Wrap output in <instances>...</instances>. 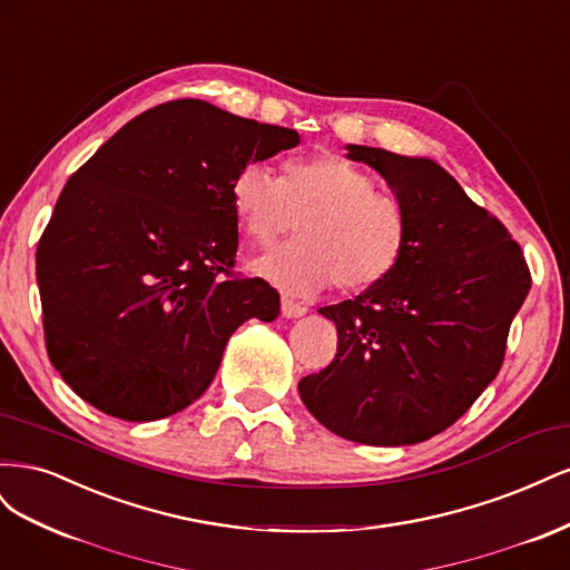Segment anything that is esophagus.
Masks as SVG:
<instances>
[{
	"mask_svg": "<svg viewBox=\"0 0 570 570\" xmlns=\"http://www.w3.org/2000/svg\"><path fill=\"white\" fill-rule=\"evenodd\" d=\"M281 308H283V316L285 318H302L306 314V306L302 302H297V299L287 297V295H283Z\"/></svg>",
	"mask_w": 570,
	"mask_h": 570,
	"instance_id": "1",
	"label": "esophagus"
}]
</instances>
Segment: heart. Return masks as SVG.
<instances>
[{"instance_id": "obj_1", "label": "heart", "mask_w": 570, "mask_h": 570, "mask_svg": "<svg viewBox=\"0 0 570 570\" xmlns=\"http://www.w3.org/2000/svg\"><path fill=\"white\" fill-rule=\"evenodd\" d=\"M233 212L249 239L271 245L301 216L299 239L268 249L252 273L289 292H316L335 281L344 289H368L400 264L406 220L392 197L335 154L285 164L283 180L262 164L245 166L233 180Z\"/></svg>"}]
</instances>
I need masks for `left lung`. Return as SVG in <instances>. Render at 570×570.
Here are the masks:
<instances>
[{"label":"left lung","instance_id":"8db88e82","mask_svg":"<svg viewBox=\"0 0 570 570\" xmlns=\"http://www.w3.org/2000/svg\"><path fill=\"white\" fill-rule=\"evenodd\" d=\"M377 170L406 220L400 264L354 299L318 308L337 354L299 381L331 433L375 446L425 442L471 409L502 368L530 289L521 247L428 157L347 145Z\"/></svg>","mask_w":570,"mask_h":570}]
</instances>
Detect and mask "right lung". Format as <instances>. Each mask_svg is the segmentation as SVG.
Masks as SVG:
<instances>
[{"instance_id":"add662e5","label":"right lung","mask_w":570,"mask_h":570,"mask_svg":"<svg viewBox=\"0 0 570 570\" xmlns=\"http://www.w3.org/2000/svg\"><path fill=\"white\" fill-rule=\"evenodd\" d=\"M297 130L202 99L154 107L66 183L38 245L47 354L95 409L159 421L206 392L230 335L271 323L281 295L230 278L233 180L297 147Z\"/></svg>"}]
</instances>
